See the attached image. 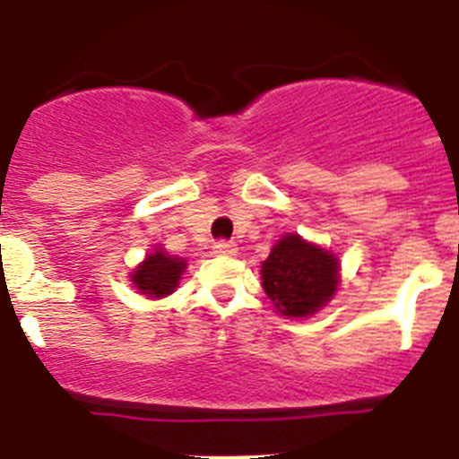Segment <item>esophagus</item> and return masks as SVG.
<instances>
[{
    "instance_id": "1",
    "label": "esophagus",
    "mask_w": 459,
    "mask_h": 459,
    "mask_svg": "<svg viewBox=\"0 0 459 459\" xmlns=\"http://www.w3.org/2000/svg\"><path fill=\"white\" fill-rule=\"evenodd\" d=\"M213 253L222 255V257H232V255H237V243L216 241V243H213Z\"/></svg>"
}]
</instances>
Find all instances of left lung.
<instances>
[{
    "mask_svg": "<svg viewBox=\"0 0 459 459\" xmlns=\"http://www.w3.org/2000/svg\"><path fill=\"white\" fill-rule=\"evenodd\" d=\"M338 259L328 250L282 237L262 264V287L282 315L307 317L331 301L338 290Z\"/></svg>",
    "mask_w": 459,
    "mask_h": 459,
    "instance_id": "8db88e82",
    "label": "left lung"
}]
</instances>
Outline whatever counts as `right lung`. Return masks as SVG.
<instances>
[{"mask_svg":"<svg viewBox=\"0 0 459 459\" xmlns=\"http://www.w3.org/2000/svg\"><path fill=\"white\" fill-rule=\"evenodd\" d=\"M184 271V259L169 257L165 250H156L137 266V271L133 273V282H135L142 294L158 299V296H168L169 291H174V287L179 285V278Z\"/></svg>","mask_w":459,"mask_h":459,"instance_id":"add662e5","label":"right lung"}]
</instances>
